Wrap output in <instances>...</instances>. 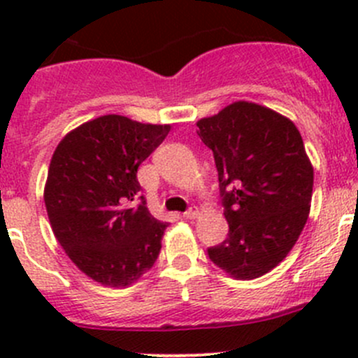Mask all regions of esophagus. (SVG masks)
Returning a JSON list of instances; mask_svg holds the SVG:
<instances>
[{"instance_id":"obj_1","label":"esophagus","mask_w":358,"mask_h":358,"mask_svg":"<svg viewBox=\"0 0 358 358\" xmlns=\"http://www.w3.org/2000/svg\"><path fill=\"white\" fill-rule=\"evenodd\" d=\"M199 209H189V211L187 213H183V218H187V220H196V218H199Z\"/></svg>"}]
</instances>
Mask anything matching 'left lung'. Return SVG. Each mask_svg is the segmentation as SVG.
<instances>
[{
  "instance_id": "8db88e82",
  "label": "left lung",
  "mask_w": 358,
  "mask_h": 358,
  "mask_svg": "<svg viewBox=\"0 0 358 358\" xmlns=\"http://www.w3.org/2000/svg\"><path fill=\"white\" fill-rule=\"evenodd\" d=\"M213 150L229 237L209 259L237 280L275 268L298 241L310 215L313 166L286 115L239 100L197 121Z\"/></svg>"
}]
</instances>
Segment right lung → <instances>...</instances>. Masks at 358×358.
<instances>
[{
  "label": "right lung",
  "instance_id": "right-lung-1",
  "mask_svg": "<svg viewBox=\"0 0 358 358\" xmlns=\"http://www.w3.org/2000/svg\"><path fill=\"white\" fill-rule=\"evenodd\" d=\"M169 129L107 114L69 131L53 152L45 183L50 225L71 262L102 286H131L156 263L168 223L145 201L131 202L138 166Z\"/></svg>",
  "mask_w": 358,
  "mask_h": 358
}]
</instances>
